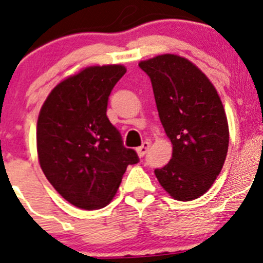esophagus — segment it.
<instances>
[{"label": "esophagus", "mask_w": 263, "mask_h": 263, "mask_svg": "<svg viewBox=\"0 0 263 263\" xmlns=\"http://www.w3.org/2000/svg\"><path fill=\"white\" fill-rule=\"evenodd\" d=\"M148 148H149V142H143L142 145L137 148L138 156H140V157H143V156L147 154V151H148Z\"/></svg>", "instance_id": "esophagus-1"}]
</instances>
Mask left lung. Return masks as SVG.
I'll return each mask as SVG.
<instances>
[{
    "label": "left lung",
    "instance_id": "left-lung-1",
    "mask_svg": "<svg viewBox=\"0 0 263 263\" xmlns=\"http://www.w3.org/2000/svg\"><path fill=\"white\" fill-rule=\"evenodd\" d=\"M151 79L158 116L172 143V158L156 168L175 200H196L220 175L229 149V123L220 96L206 74L177 54L138 63Z\"/></svg>",
    "mask_w": 263,
    "mask_h": 263
}]
</instances>
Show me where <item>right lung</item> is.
<instances>
[{"mask_svg":"<svg viewBox=\"0 0 263 263\" xmlns=\"http://www.w3.org/2000/svg\"><path fill=\"white\" fill-rule=\"evenodd\" d=\"M125 73L121 65L85 68L52 89L40 111V166L54 190L79 209L107 206L127 166L140 161L106 115L112 88Z\"/></svg>","mask_w":263,"mask_h":263,"instance_id":"add662e5","label":"right lung"}]
</instances>
